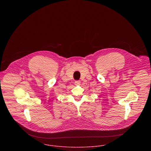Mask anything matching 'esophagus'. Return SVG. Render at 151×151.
Masks as SVG:
<instances>
[{
  "label": "esophagus",
  "mask_w": 151,
  "mask_h": 151,
  "mask_svg": "<svg viewBox=\"0 0 151 151\" xmlns=\"http://www.w3.org/2000/svg\"><path fill=\"white\" fill-rule=\"evenodd\" d=\"M74 84L76 86H80L81 84V82H80V81H76Z\"/></svg>",
  "instance_id": "1"
}]
</instances>
